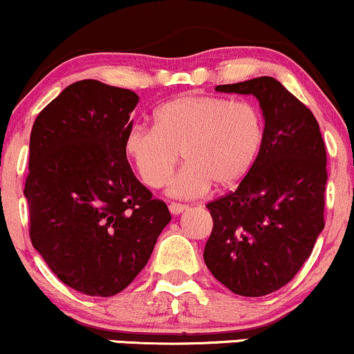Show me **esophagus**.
I'll use <instances>...</instances> for the list:
<instances>
[{
	"instance_id": "1",
	"label": "esophagus",
	"mask_w": 354,
	"mask_h": 354,
	"mask_svg": "<svg viewBox=\"0 0 354 354\" xmlns=\"http://www.w3.org/2000/svg\"><path fill=\"white\" fill-rule=\"evenodd\" d=\"M187 209H189V205H185V203H178V202H170L169 203L170 214H174V215L182 214V212L187 210Z\"/></svg>"
}]
</instances>
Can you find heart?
Instances as JSON below:
<instances>
[{
    "instance_id": "1",
    "label": "heart",
    "mask_w": 354,
    "mask_h": 354,
    "mask_svg": "<svg viewBox=\"0 0 354 354\" xmlns=\"http://www.w3.org/2000/svg\"><path fill=\"white\" fill-rule=\"evenodd\" d=\"M263 137L260 112L247 101L217 95H180L153 112V127L134 124L124 137V152L137 176L151 189L170 180L169 192L197 197L212 184L235 185L252 167Z\"/></svg>"
}]
</instances>
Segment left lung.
<instances>
[{"label": "left lung", "mask_w": 354, "mask_h": 354, "mask_svg": "<svg viewBox=\"0 0 354 354\" xmlns=\"http://www.w3.org/2000/svg\"><path fill=\"white\" fill-rule=\"evenodd\" d=\"M215 91L255 95L265 129L239 187L207 203L214 227L203 260L230 292L265 297L297 275L325 227V142L313 112L277 79Z\"/></svg>", "instance_id": "obj_1"}]
</instances>
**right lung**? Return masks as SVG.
Returning <instances> with one entry per match:
<instances>
[{
  "instance_id": "obj_1",
  "label": "right lung",
  "mask_w": 354,
  "mask_h": 354,
  "mask_svg": "<svg viewBox=\"0 0 354 354\" xmlns=\"http://www.w3.org/2000/svg\"><path fill=\"white\" fill-rule=\"evenodd\" d=\"M139 95L84 79L39 112L24 195L29 239L62 283L89 297L122 292L170 222L132 172L124 137Z\"/></svg>"
}]
</instances>
